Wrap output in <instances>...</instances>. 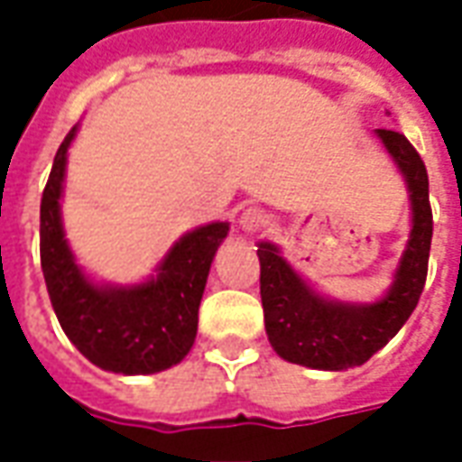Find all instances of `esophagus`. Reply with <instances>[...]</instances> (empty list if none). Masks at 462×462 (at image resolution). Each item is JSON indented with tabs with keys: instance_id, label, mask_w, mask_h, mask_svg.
Segmentation results:
<instances>
[{
	"instance_id": "1",
	"label": "esophagus",
	"mask_w": 462,
	"mask_h": 462,
	"mask_svg": "<svg viewBox=\"0 0 462 462\" xmlns=\"http://www.w3.org/2000/svg\"><path fill=\"white\" fill-rule=\"evenodd\" d=\"M237 222H240L242 230L252 235V232H260L270 225V215L262 210V208H254V205H252V208H245V210L240 212V220Z\"/></svg>"
}]
</instances>
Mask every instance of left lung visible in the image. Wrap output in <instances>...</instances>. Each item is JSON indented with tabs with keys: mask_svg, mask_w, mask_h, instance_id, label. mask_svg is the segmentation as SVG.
<instances>
[{
	"mask_svg": "<svg viewBox=\"0 0 462 462\" xmlns=\"http://www.w3.org/2000/svg\"><path fill=\"white\" fill-rule=\"evenodd\" d=\"M376 135L403 175L411 200L406 250L383 297L376 301L329 300L282 257L274 242H257L264 329L272 348L290 364L319 371H346L366 364L396 337L423 291L433 237L426 165L403 133L378 128Z\"/></svg>",
	"mask_w": 462,
	"mask_h": 462,
	"instance_id": "8db88e82",
	"label": "left lung"
}]
</instances>
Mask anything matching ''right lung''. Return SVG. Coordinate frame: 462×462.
<instances>
[{
	"mask_svg": "<svg viewBox=\"0 0 462 462\" xmlns=\"http://www.w3.org/2000/svg\"><path fill=\"white\" fill-rule=\"evenodd\" d=\"M79 125L56 151L42 195V272L56 319L81 354L104 371L145 376L180 364L195 344L198 310L215 252L230 222H210L172 242L148 280L108 284L76 262L61 222L66 161Z\"/></svg>",
	"mask_w": 462,
	"mask_h": 462,
	"instance_id": "obj_1",
	"label": "right lung"
}]
</instances>
